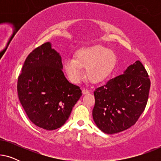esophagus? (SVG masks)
I'll list each match as a JSON object with an SVG mask.
<instances>
[{
    "label": "esophagus",
    "instance_id": "34e87169",
    "mask_svg": "<svg viewBox=\"0 0 161 161\" xmlns=\"http://www.w3.org/2000/svg\"><path fill=\"white\" fill-rule=\"evenodd\" d=\"M82 93L83 94H89V91L87 89H82Z\"/></svg>",
    "mask_w": 161,
    "mask_h": 161
}]
</instances>
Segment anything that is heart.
Returning a JSON list of instances; mask_svg holds the SVG:
<instances>
[{"mask_svg": "<svg viewBox=\"0 0 161 161\" xmlns=\"http://www.w3.org/2000/svg\"><path fill=\"white\" fill-rule=\"evenodd\" d=\"M116 63V56L108 48L95 45L82 48L75 54V59L68 58L64 68L70 80L78 83L86 68L87 78L92 83H100L111 74Z\"/></svg>", "mask_w": 161, "mask_h": 161, "instance_id": "1", "label": "heart"}]
</instances>
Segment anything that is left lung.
I'll use <instances>...</instances> for the list:
<instances>
[{
	"instance_id": "obj_1",
	"label": "left lung",
	"mask_w": 161,
	"mask_h": 161,
	"mask_svg": "<svg viewBox=\"0 0 161 161\" xmlns=\"http://www.w3.org/2000/svg\"><path fill=\"white\" fill-rule=\"evenodd\" d=\"M150 80L140 61L129 66L124 74L111 79L94 92L92 116L107 134L119 133L133 126L146 108Z\"/></svg>"
}]
</instances>
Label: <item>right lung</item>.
Listing matches in <instances>:
<instances>
[{
    "mask_svg": "<svg viewBox=\"0 0 161 161\" xmlns=\"http://www.w3.org/2000/svg\"><path fill=\"white\" fill-rule=\"evenodd\" d=\"M62 69L61 56L46 42L30 53L17 80L19 102L29 119L48 130L64 124L82 95Z\"/></svg>",
    "mask_w": 161,
    "mask_h": 161,
    "instance_id": "obj_1",
    "label": "right lung"
}]
</instances>
